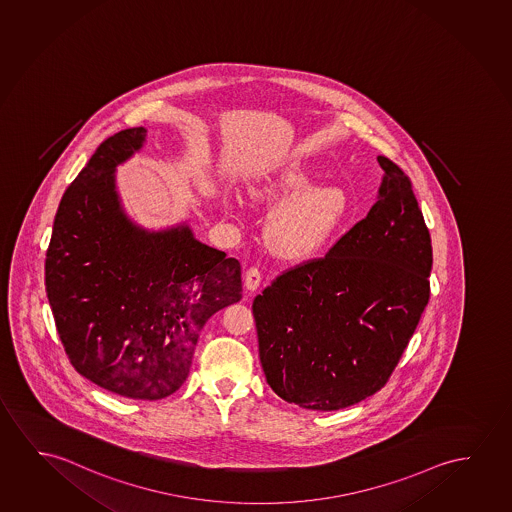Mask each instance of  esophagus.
Wrapping results in <instances>:
<instances>
[{
  "instance_id": "obj_1",
  "label": "esophagus",
  "mask_w": 512,
  "mask_h": 512,
  "mask_svg": "<svg viewBox=\"0 0 512 512\" xmlns=\"http://www.w3.org/2000/svg\"><path fill=\"white\" fill-rule=\"evenodd\" d=\"M260 282H262V273H260L259 268H250L246 271V275H244V287H246V291H257Z\"/></svg>"
}]
</instances>
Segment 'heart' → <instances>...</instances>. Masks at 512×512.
Wrapping results in <instances>:
<instances>
[{"label": "heart", "mask_w": 512, "mask_h": 512, "mask_svg": "<svg viewBox=\"0 0 512 512\" xmlns=\"http://www.w3.org/2000/svg\"><path fill=\"white\" fill-rule=\"evenodd\" d=\"M317 173L292 163L252 189L259 204L280 205L268 223V241L287 259L317 252L346 213V195L333 186H315Z\"/></svg>", "instance_id": "obj_1"}]
</instances>
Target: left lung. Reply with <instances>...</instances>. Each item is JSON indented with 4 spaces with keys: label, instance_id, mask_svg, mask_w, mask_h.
<instances>
[{
    "label": "left lung",
    "instance_id": "obj_1",
    "mask_svg": "<svg viewBox=\"0 0 512 512\" xmlns=\"http://www.w3.org/2000/svg\"><path fill=\"white\" fill-rule=\"evenodd\" d=\"M378 163L369 214L323 259L285 271L253 299L268 385L299 408H347L381 390L429 301L424 216L401 168Z\"/></svg>",
    "mask_w": 512,
    "mask_h": 512
}]
</instances>
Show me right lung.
Here are the masks:
<instances>
[{
	"instance_id": "right-lung-1",
	"label": "right lung",
	"mask_w": 512,
	"mask_h": 512,
	"mask_svg": "<svg viewBox=\"0 0 512 512\" xmlns=\"http://www.w3.org/2000/svg\"><path fill=\"white\" fill-rule=\"evenodd\" d=\"M145 127L113 134L63 193L46 253V292L72 367L108 392L159 401L186 381L200 331L241 299V266L186 221L149 230L127 216L117 166Z\"/></svg>"
}]
</instances>
